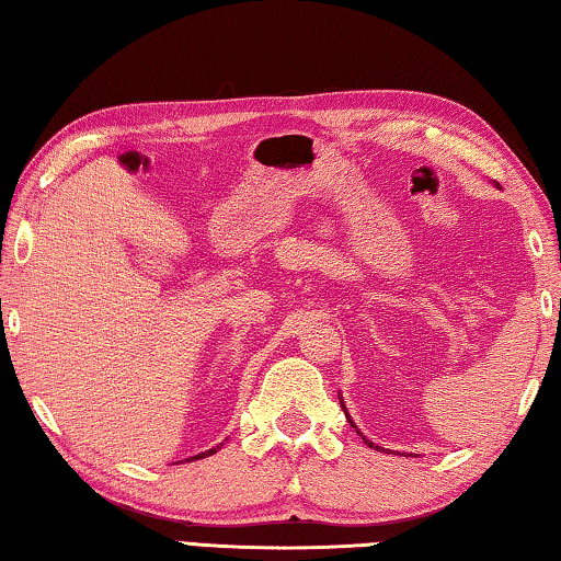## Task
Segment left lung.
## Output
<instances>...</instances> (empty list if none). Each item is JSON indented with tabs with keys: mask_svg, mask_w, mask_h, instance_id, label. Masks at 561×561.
<instances>
[{
	"mask_svg": "<svg viewBox=\"0 0 561 561\" xmlns=\"http://www.w3.org/2000/svg\"><path fill=\"white\" fill-rule=\"evenodd\" d=\"M341 405H344V401H341ZM344 413H346V417H348V423L354 425V421H351V415H348V411H346V405H344ZM354 428H356V425H354ZM356 433H358V431H356ZM358 435H360V433H358ZM360 438H364V443H368V448H376V450H381V445H374L371 440L366 438V435H360Z\"/></svg>",
	"mask_w": 561,
	"mask_h": 561,
	"instance_id": "obj_1",
	"label": "left lung"
}]
</instances>
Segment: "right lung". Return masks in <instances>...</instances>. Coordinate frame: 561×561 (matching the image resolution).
<instances>
[{
	"instance_id": "obj_1",
	"label": "right lung",
	"mask_w": 561,
	"mask_h": 561,
	"mask_svg": "<svg viewBox=\"0 0 561 561\" xmlns=\"http://www.w3.org/2000/svg\"><path fill=\"white\" fill-rule=\"evenodd\" d=\"M220 445H222V443H220ZM220 445H215V448L205 450V453H197V455H193V458H185V460H203V458H210V455H215L217 450H220Z\"/></svg>"
}]
</instances>
